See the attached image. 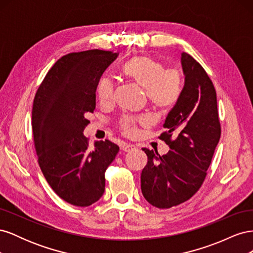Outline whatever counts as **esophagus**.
<instances>
[{"mask_svg": "<svg viewBox=\"0 0 253 253\" xmlns=\"http://www.w3.org/2000/svg\"><path fill=\"white\" fill-rule=\"evenodd\" d=\"M120 148H121L122 151H125V152H131V151H133L136 147H135L134 144L124 142V143H122V144L120 145Z\"/></svg>", "mask_w": 253, "mask_h": 253, "instance_id": "34e87169", "label": "esophagus"}]
</instances>
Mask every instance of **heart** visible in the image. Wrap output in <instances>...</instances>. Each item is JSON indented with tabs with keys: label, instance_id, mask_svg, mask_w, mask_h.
Instances as JSON below:
<instances>
[{
	"label": "heart",
	"instance_id": "heart-1",
	"mask_svg": "<svg viewBox=\"0 0 253 253\" xmlns=\"http://www.w3.org/2000/svg\"><path fill=\"white\" fill-rule=\"evenodd\" d=\"M122 72L137 85L144 89L152 108L159 113L170 112L178 103L182 94L183 79L177 68H165L160 61L149 55H139L129 59ZM97 97L102 104H109L114 99V83L102 77L97 85ZM145 116H125L119 120L118 127L126 136H134L138 125H148Z\"/></svg>",
	"mask_w": 253,
	"mask_h": 253
}]
</instances>
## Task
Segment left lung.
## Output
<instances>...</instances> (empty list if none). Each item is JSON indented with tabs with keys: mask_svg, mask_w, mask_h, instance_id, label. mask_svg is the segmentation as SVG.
Instances as JSON below:
<instances>
[{
	"mask_svg": "<svg viewBox=\"0 0 253 253\" xmlns=\"http://www.w3.org/2000/svg\"><path fill=\"white\" fill-rule=\"evenodd\" d=\"M181 65L185 86L159 136L171 150L160 156L142 149L148 164L141 172V192L159 209L185 203L201 189L220 138L216 91L210 77L187 52L181 53Z\"/></svg>",
	"mask_w": 253,
	"mask_h": 253,
	"instance_id": "obj_1",
	"label": "left lung"
}]
</instances>
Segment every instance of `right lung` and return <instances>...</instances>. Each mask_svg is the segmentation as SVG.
Wrapping results in <instances>:
<instances>
[{
	"label": "right lung",
	"instance_id": "add662e5",
	"mask_svg": "<svg viewBox=\"0 0 253 253\" xmlns=\"http://www.w3.org/2000/svg\"><path fill=\"white\" fill-rule=\"evenodd\" d=\"M117 52H71L51 66L33 105L34 144L41 171L55 193L68 204L88 207L100 200L105 171L119 147L105 139L93 148L83 135L87 113L96 108V89Z\"/></svg>",
	"mask_w": 253,
	"mask_h": 253
}]
</instances>
